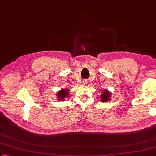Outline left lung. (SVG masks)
Masks as SVG:
<instances>
[{
    "mask_svg": "<svg viewBox=\"0 0 156 156\" xmlns=\"http://www.w3.org/2000/svg\"><path fill=\"white\" fill-rule=\"evenodd\" d=\"M102 94H100L99 99L100 98V101L102 102H108V101L110 100L111 98V93L108 89H104L102 90Z\"/></svg>",
    "mask_w": 156,
    "mask_h": 156,
    "instance_id": "obj_1",
    "label": "left lung"
}]
</instances>
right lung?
Returning a JSON list of instances; mask_svg holds the SVG:
<instances>
[{"instance_id": "add662e5", "label": "right lung", "mask_w": 156, "mask_h": 156, "mask_svg": "<svg viewBox=\"0 0 156 156\" xmlns=\"http://www.w3.org/2000/svg\"><path fill=\"white\" fill-rule=\"evenodd\" d=\"M69 97V88H65L58 91L57 93V98L58 101H64L66 98Z\"/></svg>"}]
</instances>
